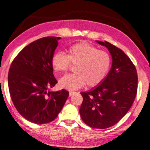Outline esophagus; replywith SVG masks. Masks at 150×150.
<instances>
[{
    "label": "esophagus",
    "instance_id": "34e87169",
    "mask_svg": "<svg viewBox=\"0 0 150 150\" xmlns=\"http://www.w3.org/2000/svg\"><path fill=\"white\" fill-rule=\"evenodd\" d=\"M74 93H75L74 92H69V96H72V95H74Z\"/></svg>",
    "mask_w": 150,
    "mask_h": 150
}]
</instances>
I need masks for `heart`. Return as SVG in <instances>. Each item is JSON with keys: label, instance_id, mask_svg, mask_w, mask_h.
Segmentation results:
<instances>
[{"label": "heart", "instance_id": "obj_1", "mask_svg": "<svg viewBox=\"0 0 150 150\" xmlns=\"http://www.w3.org/2000/svg\"><path fill=\"white\" fill-rule=\"evenodd\" d=\"M67 54L54 53L51 65L54 72L66 73L71 65H75V74L59 80L60 87L76 90L85 86L95 87L103 82L110 70L111 57L108 53L86 42L73 44L67 47Z\"/></svg>", "mask_w": 150, "mask_h": 150}]
</instances>
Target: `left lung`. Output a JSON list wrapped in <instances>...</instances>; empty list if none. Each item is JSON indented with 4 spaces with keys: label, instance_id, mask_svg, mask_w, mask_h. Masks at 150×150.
Wrapping results in <instances>:
<instances>
[{
    "label": "left lung",
    "instance_id": "8db88e82",
    "mask_svg": "<svg viewBox=\"0 0 150 150\" xmlns=\"http://www.w3.org/2000/svg\"><path fill=\"white\" fill-rule=\"evenodd\" d=\"M97 42L109 51L112 66L101 84L81 93L79 113L87 125L104 129L117 123L129 111L137 94L138 78L136 67L121 49L107 41Z\"/></svg>",
    "mask_w": 150,
    "mask_h": 150
}]
</instances>
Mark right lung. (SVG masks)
I'll return each instance as SVG.
<instances>
[{
	"label": "right lung",
	"mask_w": 150,
	"mask_h": 150,
	"mask_svg": "<svg viewBox=\"0 0 150 150\" xmlns=\"http://www.w3.org/2000/svg\"><path fill=\"white\" fill-rule=\"evenodd\" d=\"M61 38L45 37L29 44L14 58L8 73L11 97L18 112L32 123L44 124L55 119L69 92L48 90L57 83L51 59Z\"/></svg>",
	"instance_id": "add662e5"
}]
</instances>
